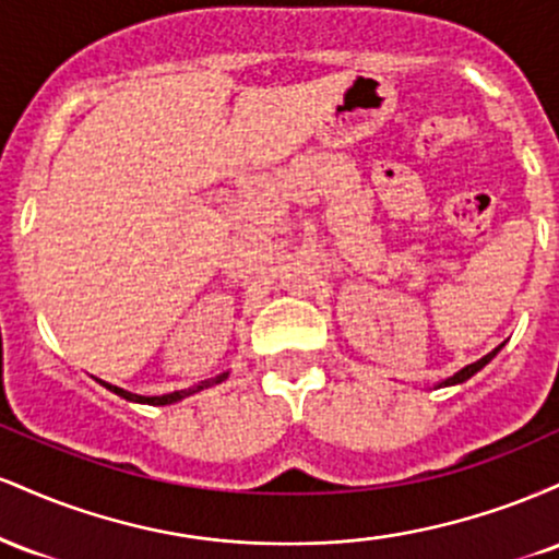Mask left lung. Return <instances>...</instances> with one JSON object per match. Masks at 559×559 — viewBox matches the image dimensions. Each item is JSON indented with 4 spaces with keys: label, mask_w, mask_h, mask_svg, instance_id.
I'll list each match as a JSON object with an SVG mask.
<instances>
[{
    "label": "left lung",
    "mask_w": 559,
    "mask_h": 559,
    "mask_svg": "<svg viewBox=\"0 0 559 559\" xmlns=\"http://www.w3.org/2000/svg\"><path fill=\"white\" fill-rule=\"evenodd\" d=\"M502 346H504V344H499L497 349H491L489 355H484V357H480L478 362H471V365H465L463 370H457V373H454V376H449V378H444V381H441V383H436V389H441V386H457V383H465L467 378H473V376H476L480 368H486V365H489V362L493 360V357H497V352L502 349Z\"/></svg>",
    "instance_id": "obj_1"
}]
</instances>
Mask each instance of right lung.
Listing matches in <instances>:
<instances>
[{"instance_id": "1", "label": "right lung", "mask_w": 559, "mask_h": 559, "mask_svg": "<svg viewBox=\"0 0 559 559\" xmlns=\"http://www.w3.org/2000/svg\"><path fill=\"white\" fill-rule=\"evenodd\" d=\"M226 378H228V373H221V376L210 378V381H202V383H197V386H191V389L173 391V394H163V396H141V394H131V391H126V389H120V386H112V383H105V381H99V378H96V381H99L102 386H105V389H110L112 394L123 396V400H128V402H139V404H157V407H163V404L181 402V400H186V396L197 394V391H202V389H210V386H215V383L226 381Z\"/></svg>"}]
</instances>
